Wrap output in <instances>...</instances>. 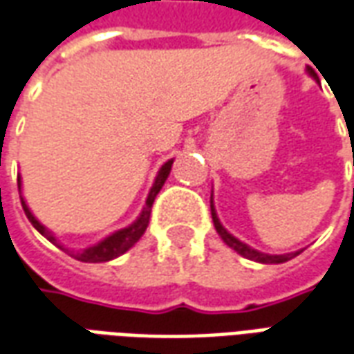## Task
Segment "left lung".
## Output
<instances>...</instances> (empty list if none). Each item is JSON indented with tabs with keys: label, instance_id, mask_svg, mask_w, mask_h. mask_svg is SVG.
I'll use <instances>...</instances> for the list:
<instances>
[{
	"label": "left lung",
	"instance_id": "8db88e82",
	"mask_svg": "<svg viewBox=\"0 0 354 354\" xmlns=\"http://www.w3.org/2000/svg\"><path fill=\"white\" fill-rule=\"evenodd\" d=\"M310 74L315 76L313 71H310ZM211 214H212V222H214V228H216V232L220 234V237L226 241V245H230L234 251H237L239 254H243V257H247V259H251V261H257V263H266V264H278V263H286V261H289V259H293V257H297V254L301 253V251H297V253H289V254L259 253V251H254V249H251V247H247L245 243H241L239 239H236L232 234H228V232L224 230V226L220 224L218 216H216V212H214L212 203H211Z\"/></svg>",
	"mask_w": 354,
	"mask_h": 354
}]
</instances>
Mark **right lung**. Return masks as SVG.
Returning a JSON list of instances; mask_svg holds the SVG:
<instances>
[{
    "label": "right lung",
    "instance_id": "1",
    "mask_svg": "<svg viewBox=\"0 0 354 354\" xmlns=\"http://www.w3.org/2000/svg\"><path fill=\"white\" fill-rule=\"evenodd\" d=\"M170 167H172V160H169V162H165V165H162V169L159 170V174H157V178H155V184H153L151 192H149V195H147V201H145V207H143L142 214H140V218L136 220L132 226H128V228L124 230H118V232H115L113 236H109L107 239H103V241L97 243V245L88 247V249L78 251V253H76V251H68V249H65V247L57 245V239L53 237V234H51L49 230L44 228L38 220L32 216L30 209L26 207V203H24V199L21 197L22 209H24V214H26L28 220L32 222V226L38 230L41 236L48 237L51 243H55L57 247H61L65 253L74 257L76 261H82V263H105V261L117 259V257H120L122 253H126V251H128V249L134 245L136 241L143 236V232L147 230V224H149L153 201H155V197H157V194L160 192V187H162V184H165V180L169 178ZM19 195H21V185H19Z\"/></svg>",
    "mask_w": 354,
    "mask_h": 354
}]
</instances>
